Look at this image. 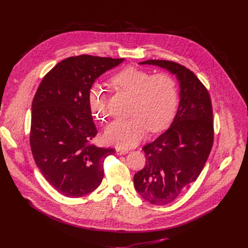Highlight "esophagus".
Returning <instances> with one entry per match:
<instances>
[{"label":"esophagus","mask_w":248,"mask_h":248,"mask_svg":"<svg viewBox=\"0 0 248 248\" xmlns=\"http://www.w3.org/2000/svg\"><path fill=\"white\" fill-rule=\"evenodd\" d=\"M116 152H117V154H118V155H124V154H126V153L128 152V150H127V149H125V148L117 147V148H116Z\"/></svg>","instance_id":"34e87169"}]
</instances>
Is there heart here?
<instances>
[{"instance_id":"obj_1","label":"heart","mask_w":248,"mask_h":248,"mask_svg":"<svg viewBox=\"0 0 248 248\" xmlns=\"http://www.w3.org/2000/svg\"><path fill=\"white\" fill-rule=\"evenodd\" d=\"M120 89L133 95L130 113L126 119H118L105 129V139L122 147L137 144L148 128L157 131L166 127L174 116L179 103L174 79L167 74L153 75L147 70L129 66L113 78ZM88 105L93 117L104 121L108 116L107 92L93 84L88 92Z\"/></svg>"}]
</instances>
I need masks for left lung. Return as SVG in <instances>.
I'll list each match as a JSON object with an SVG mask.
<instances>
[{"instance_id": "8db88e82", "label": "left lung", "mask_w": 248, "mask_h": 248, "mask_svg": "<svg viewBox=\"0 0 248 248\" xmlns=\"http://www.w3.org/2000/svg\"><path fill=\"white\" fill-rule=\"evenodd\" d=\"M167 69L180 83V103L170 127L145 145V167L133 176L138 194L154 205L178 198L197 180L214 140L213 111L210 95L186 66L165 60H148Z\"/></svg>"}]
</instances>
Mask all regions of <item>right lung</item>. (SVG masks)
<instances>
[{
    "mask_svg": "<svg viewBox=\"0 0 248 248\" xmlns=\"http://www.w3.org/2000/svg\"><path fill=\"white\" fill-rule=\"evenodd\" d=\"M124 59L81 55L66 58L42 79L31 106L30 147L46 181L66 197H81L102 183L114 149L90 144L96 136L88 105L95 80Z\"/></svg>",
    "mask_w": 248,
    "mask_h": 248,
    "instance_id": "right-lung-1",
    "label": "right lung"
}]
</instances>
